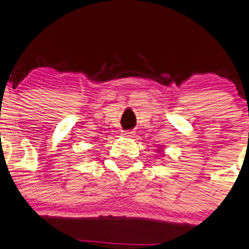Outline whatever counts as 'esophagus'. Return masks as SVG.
Returning <instances> with one entry per match:
<instances>
[{"mask_svg":"<svg viewBox=\"0 0 249 249\" xmlns=\"http://www.w3.org/2000/svg\"><path fill=\"white\" fill-rule=\"evenodd\" d=\"M134 135H135V131H132V130L123 131V136H125V138H134Z\"/></svg>","mask_w":249,"mask_h":249,"instance_id":"esophagus-1","label":"esophagus"}]
</instances>
